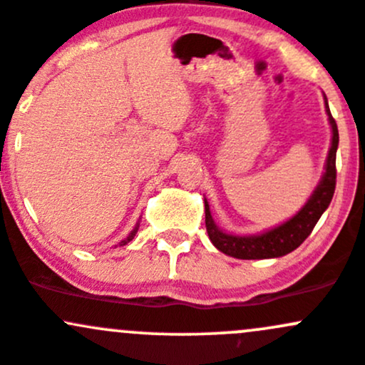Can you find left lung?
Wrapping results in <instances>:
<instances>
[{
    "label": "left lung",
    "instance_id": "8db88e82",
    "mask_svg": "<svg viewBox=\"0 0 365 365\" xmlns=\"http://www.w3.org/2000/svg\"><path fill=\"white\" fill-rule=\"evenodd\" d=\"M325 112H327L329 124H331V148H329L327 159H325L324 175L320 182L314 187L313 194L309 195L308 201L304 202L301 210L290 217L289 220L282 222L276 227L267 229V231L259 234H240L225 232L215 224L210 205L205 199V213H206V231H208L210 240L215 245L217 250H220L225 255L234 257V259L243 260H255V259H276L283 257L287 253L294 252L306 237L313 231L317 222L329 208L334 195L336 189V152L339 145V133H337L336 120L332 118L331 110H329L327 98L324 94Z\"/></svg>",
    "mask_w": 365,
    "mask_h": 365
}]
</instances>
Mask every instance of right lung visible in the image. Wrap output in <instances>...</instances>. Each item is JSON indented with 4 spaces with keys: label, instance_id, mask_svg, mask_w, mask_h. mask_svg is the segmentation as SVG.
I'll return each mask as SVG.
<instances>
[{
    "label": "right lung",
    "instance_id": "right-lung-1",
    "mask_svg": "<svg viewBox=\"0 0 365 365\" xmlns=\"http://www.w3.org/2000/svg\"><path fill=\"white\" fill-rule=\"evenodd\" d=\"M138 227H140V222H136V225H134V229H133V231L128 234V237H124V240H122L120 243H118V247H124V245H128L129 241H131L133 237L136 236V232H138Z\"/></svg>",
    "mask_w": 365,
    "mask_h": 365
}]
</instances>
